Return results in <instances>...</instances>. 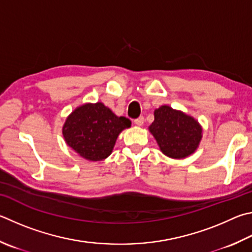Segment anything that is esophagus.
Masks as SVG:
<instances>
[{"instance_id":"34e87169","label":"esophagus","mask_w":252,"mask_h":252,"mask_svg":"<svg viewBox=\"0 0 252 252\" xmlns=\"http://www.w3.org/2000/svg\"><path fill=\"white\" fill-rule=\"evenodd\" d=\"M134 123H135L136 126H143V123H144V118H143V117H139L138 119H135Z\"/></svg>"}]
</instances>
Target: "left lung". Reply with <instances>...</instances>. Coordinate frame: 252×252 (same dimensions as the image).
Listing matches in <instances>:
<instances>
[{
  "instance_id": "obj_1",
  "label": "left lung",
  "mask_w": 252,
  "mask_h": 252,
  "mask_svg": "<svg viewBox=\"0 0 252 252\" xmlns=\"http://www.w3.org/2000/svg\"><path fill=\"white\" fill-rule=\"evenodd\" d=\"M149 131L161 152L174 159L195 153L203 138V127L195 118L166 104L155 109L154 121Z\"/></svg>"
}]
</instances>
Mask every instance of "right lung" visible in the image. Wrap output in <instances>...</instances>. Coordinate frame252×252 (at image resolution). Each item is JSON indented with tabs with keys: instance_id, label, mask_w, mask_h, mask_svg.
<instances>
[{
	"instance_id": "1",
	"label": "right lung",
	"mask_w": 252,
	"mask_h": 252,
	"mask_svg": "<svg viewBox=\"0 0 252 252\" xmlns=\"http://www.w3.org/2000/svg\"><path fill=\"white\" fill-rule=\"evenodd\" d=\"M130 126L129 119L116 116L102 102L85 103L67 117L63 135L79 157L97 162L112 153L119 134Z\"/></svg>"
}]
</instances>
